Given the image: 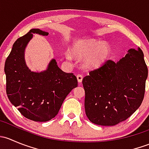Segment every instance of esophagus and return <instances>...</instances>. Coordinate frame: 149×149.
I'll use <instances>...</instances> for the list:
<instances>
[{
	"instance_id": "34e87169",
	"label": "esophagus",
	"mask_w": 149,
	"mask_h": 149,
	"mask_svg": "<svg viewBox=\"0 0 149 149\" xmlns=\"http://www.w3.org/2000/svg\"><path fill=\"white\" fill-rule=\"evenodd\" d=\"M76 77H77L78 82H79V83H81V82L82 81V79H83V76L81 74H78L77 76H76Z\"/></svg>"
}]
</instances>
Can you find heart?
Masks as SVG:
<instances>
[{"instance_id":"1","label":"heart","mask_w":149,"mask_h":149,"mask_svg":"<svg viewBox=\"0 0 149 149\" xmlns=\"http://www.w3.org/2000/svg\"><path fill=\"white\" fill-rule=\"evenodd\" d=\"M71 52L76 58L84 60V64L88 68H97L103 65L109 58L111 47L107 42L89 38L84 39L74 43ZM68 60L71 59L68 52L65 54Z\"/></svg>"}]
</instances>
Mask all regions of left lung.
Returning a JSON list of instances; mask_svg holds the SVG:
<instances>
[{
  "instance_id": "8db88e82",
  "label": "left lung",
  "mask_w": 149,
  "mask_h": 149,
  "mask_svg": "<svg viewBox=\"0 0 149 149\" xmlns=\"http://www.w3.org/2000/svg\"><path fill=\"white\" fill-rule=\"evenodd\" d=\"M148 68L140 48L130 49L115 63L108 60L82 81L85 112L91 123L112 126L125 120L141 106Z\"/></svg>"
}]
</instances>
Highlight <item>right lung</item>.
Wrapping results in <instances>:
<instances>
[{"label":"right lung","instance_id":"right-lung-1","mask_svg":"<svg viewBox=\"0 0 149 149\" xmlns=\"http://www.w3.org/2000/svg\"><path fill=\"white\" fill-rule=\"evenodd\" d=\"M33 34L49 33L32 29L13 44L5 63L6 93L12 104L26 118L35 122L50 120L58 115L68 94L78 86L73 73L63 72L55 59L45 70L31 71L24 59L25 48Z\"/></svg>","mask_w":149,"mask_h":149}]
</instances>
